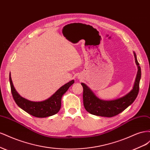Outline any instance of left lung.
Masks as SVG:
<instances>
[{"label": "left lung", "instance_id": "8db88e82", "mask_svg": "<svg viewBox=\"0 0 150 150\" xmlns=\"http://www.w3.org/2000/svg\"><path fill=\"white\" fill-rule=\"evenodd\" d=\"M135 61L138 66V73L133 89L121 98L112 101H104L98 98L92 91L84 83H81L83 88V104L86 110L91 114L104 116L112 117L116 116L132 104L137 98L139 89V81L142 75L141 67L134 52Z\"/></svg>", "mask_w": 150, "mask_h": 150}]
</instances>
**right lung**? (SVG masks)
I'll return each mask as SVG.
<instances>
[{
  "label": "right lung",
  "instance_id": "1",
  "mask_svg": "<svg viewBox=\"0 0 150 150\" xmlns=\"http://www.w3.org/2000/svg\"><path fill=\"white\" fill-rule=\"evenodd\" d=\"M11 93L13 99L17 104L24 111L29 115L37 117H46L56 115L59 111L61 106V98L70 86L74 83L72 80L59 89L52 96L46 100L40 102H34L28 100L21 97L17 93L12 84L11 73L9 75Z\"/></svg>",
  "mask_w": 150,
  "mask_h": 150
}]
</instances>
